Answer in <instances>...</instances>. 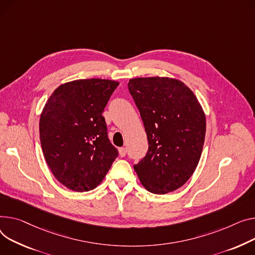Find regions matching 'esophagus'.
<instances>
[{"label": "esophagus", "instance_id": "obj_1", "mask_svg": "<svg viewBox=\"0 0 255 255\" xmlns=\"http://www.w3.org/2000/svg\"><path fill=\"white\" fill-rule=\"evenodd\" d=\"M119 154H120L121 157H125L127 154V149L125 147H120L119 148Z\"/></svg>", "mask_w": 255, "mask_h": 255}]
</instances>
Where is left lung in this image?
I'll use <instances>...</instances> for the list:
<instances>
[{
  "label": "left lung",
  "mask_w": 255,
  "mask_h": 255,
  "mask_svg": "<svg viewBox=\"0 0 255 255\" xmlns=\"http://www.w3.org/2000/svg\"><path fill=\"white\" fill-rule=\"evenodd\" d=\"M128 89L148 140L145 157L134 165L144 188L164 195L190 179L201 158L206 119L193 91L170 78H135Z\"/></svg>",
  "instance_id": "8db88e82"
}]
</instances>
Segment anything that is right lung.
Returning a JSON list of instances; mask_svg holds the SVG:
<instances>
[{
    "label": "right lung",
    "mask_w": 255,
    "mask_h": 255,
    "mask_svg": "<svg viewBox=\"0 0 255 255\" xmlns=\"http://www.w3.org/2000/svg\"><path fill=\"white\" fill-rule=\"evenodd\" d=\"M118 85L76 80L60 85L47 100L40 118L41 145L51 171L67 189H95L118 157L103 116Z\"/></svg>",
    "instance_id": "obj_1"
}]
</instances>
